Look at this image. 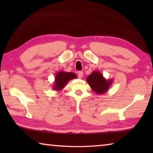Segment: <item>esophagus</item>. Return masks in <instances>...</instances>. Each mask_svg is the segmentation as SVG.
<instances>
[{
  "mask_svg": "<svg viewBox=\"0 0 153 153\" xmlns=\"http://www.w3.org/2000/svg\"><path fill=\"white\" fill-rule=\"evenodd\" d=\"M77 76H78V78H79V79L82 78V77H83V72L82 71H79L78 73H77Z\"/></svg>",
  "mask_w": 153,
  "mask_h": 153,
  "instance_id": "34e87169",
  "label": "esophagus"
}]
</instances>
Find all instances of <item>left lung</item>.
I'll use <instances>...</instances> for the list:
<instances>
[{
    "label": "left lung",
    "instance_id": "8db88e82",
    "mask_svg": "<svg viewBox=\"0 0 153 153\" xmlns=\"http://www.w3.org/2000/svg\"><path fill=\"white\" fill-rule=\"evenodd\" d=\"M88 84L93 91L98 94L107 92L113 84V79H107L100 71H94L86 78Z\"/></svg>",
    "mask_w": 153,
    "mask_h": 153
}]
</instances>
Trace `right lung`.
I'll return each mask as SVG.
<instances>
[{
	"label": "right lung",
	"instance_id": "obj_1",
	"mask_svg": "<svg viewBox=\"0 0 153 153\" xmlns=\"http://www.w3.org/2000/svg\"><path fill=\"white\" fill-rule=\"evenodd\" d=\"M77 76L72 72L59 71L55 77V82H53V89L56 91H61L66 86L67 82L73 79H76Z\"/></svg>",
	"mask_w": 153,
	"mask_h": 153
}]
</instances>
